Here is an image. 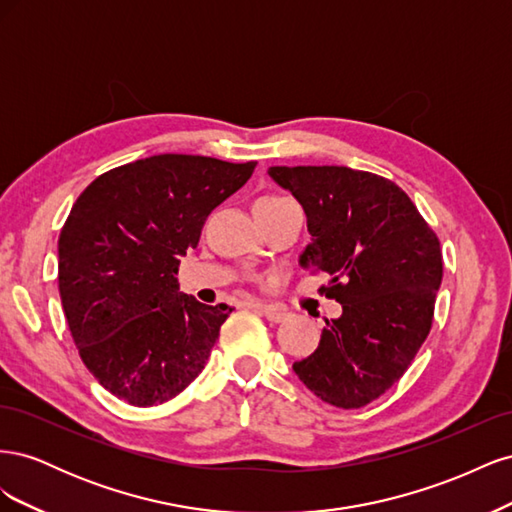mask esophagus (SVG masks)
<instances>
[{
    "label": "esophagus",
    "mask_w": 512,
    "mask_h": 512,
    "mask_svg": "<svg viewBox=\"0 0 512 512\" xmlns=\"http://www.w3.org/2000/svg\"><path fill=\"white\" fill-rule=\"evenodd\" d=\"M252 307L256 309L258 314L265 316L269 322H282V320L288 316V314H286V309L277 307V305H267V303H252Z\"/></svg>",
    "instance_id": "obj_1"
}]
</instances>
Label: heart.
I'll use <instances>...</instances> for the list:
<instances>
[{"instance_id":"1","label":"heart","mask_w":512,"mask_h":512,"mask_svg":"<svg viewBox=\"0 0 512 512\" xmlns=\"http://www.w3.org/2000/svg\"><path fill=\"white\" fill-rule=\"evenodd\" d=\"M271 198H277V196H267V198H262V200H271Z\"/></svg>"}]
</instances>
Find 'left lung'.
Listing matches in <instances>:
<instances>
[{"mask_svg":"<svg viewBox=\"0 0 512 512\" xmlns=\"http://www.w3.org/2000/svg\"><path fill=\"white\" fill-rule=\"evenodd\" d=\"M269 177L307 215L312 243L301 267L329 273L322 292L342 305L294 374L335 408H363L404 376L429 335L442 284L440 241L408 194L380 175L271 166Z\"/></svg>","mask_w":512,"mask_h":512,"instance_id":"left-lung-1","label":"left lung"}]
</instances>
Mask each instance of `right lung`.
I'll return each mask as SVG.
<instances>
[{
    "label": "right lung",
    "mask_w": 512,
    "mask_h": 512,
    "mask_svg": "<svg viewBox=\"0 0 512 512\" xmlns=\"http://www.w3.org/2000/svg\"><path fill=\"white\" fill-rule=\"evenodd\" d=\"M254 168L162 153L76 198L57 243L61 305L85 367L126 404H164L205 369L232 307L179 292V262Z\"/></svg>",
    "instance_id": "right-lung-1"
}]
</instances>
